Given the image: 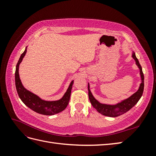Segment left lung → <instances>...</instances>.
<instances>
[{"instance_id":"1","label":"left lung","mask_w":156,"mask_h":156,"mask_svg":"<svg viewBox=\"0 0 156 156\" xmlns=\"http://www.w3.org/2000/svg\"><path fill=\"white\" fill-rule=\"evenodd\" d=\"M132 58L135 61V64L137 65L138 68L140 69V74L141 77V83L139 87L138 90L132 94L127 98L122 100L117 104L115 105H109L101 103L98 100H97L94 96L92 95V92L90 90V84L88 83V97L90 102L96 110L99 113L105 116L110 117H116L118 116H120L122 114L125 113L129 111L131 108H133L134 106L137 103V102L140 101L142 94H143L144 88V76L142 71L141 66L139 62L138 59L135 55L134 52L132 53Z\"/></svg>"}]
</instances>
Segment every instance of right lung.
I'll return each instance as SVG.
<instances>
[{
  "label": "right lung",
  "instance_id": "add662e5",
  "mask_svg": "<svg viewBox=\"0 0 156 156\" xmlns=\"http://www.w3.org/2000/svg\"><path fill=\"white\" fill-rule=\"evenodd\" d=\"M27 48V47H26L24 52L21 54L17 62V64L16 66L15 86L19 97L27 107L39 114L44 115H54L59 113V112L64 111L67 107L69 103L74 80H72L70 82L64 96L60 99L57 101L43 100L37 95L28 90L27 89H26L23 87L19 74V65L26 54Z\"/></svg>",
  "mask_w": 156,
  "mask_h": 156
}]
</instances>
